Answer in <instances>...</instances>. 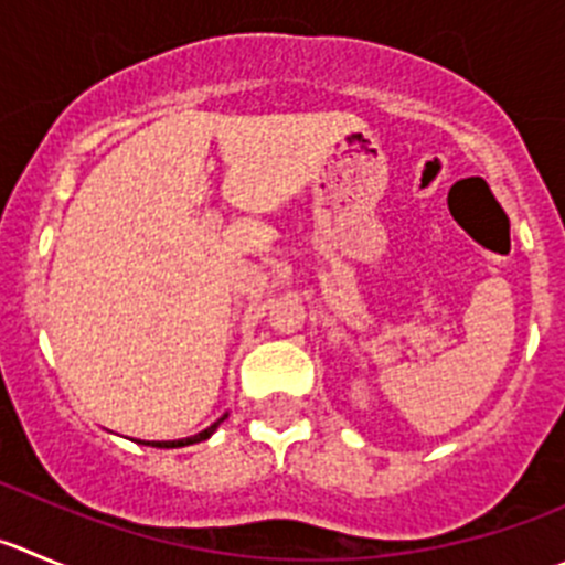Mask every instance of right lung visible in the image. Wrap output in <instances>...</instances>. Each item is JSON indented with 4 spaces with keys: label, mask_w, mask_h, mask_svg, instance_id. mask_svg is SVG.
Wrapping results in <instances>:
<instances>
[{
    "label": "right lung",
    "mask_w": 565,
    "mask_h": 565,
    "mask_svg": "<svg viewBox=\"0 0 565 565\" xmlns=\"http://www.w3.org/2000/svg\"><path fill=\"white\" fill-rule=\"evenodd\" d=\"M224 418H227V413H224L222 418H218V422H213L211 427L207 429H202V433L199 435H191V438H180V440H147V447H160V449H177V447H188V444H199V440H205V438H211L213 433H216V427L218 424L224 422Z\"/></svg>",
    "instance_id": "add662e5"
}]
</instances>
